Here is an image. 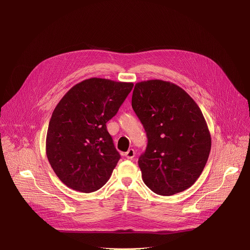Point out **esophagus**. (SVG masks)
I'll list each match as a JSON object with an SVG mask.
<instances>
[{
  "label": "esophagus",
  "mask_w": 250,
  "mask_h": 250,
  "mask_svg": "<svg viewBox=\"0 0 250 250\" xmlns=\"http://www.w3.org/2000/svg\"><path fill=\"white\" fill-rule=\"evenodd\" d=\"M125 156L127 158V159H133V157L135 156V151L133 149H128L125 153Z\"/></svg>",
  "instance_id": "obj_1"
}]
</instances>
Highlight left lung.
<instances>
[{"label": "left lung", "mask_w": 250, "mask_h": 250, "mask_svg": "<svg viewBox=\"0 0 250 250\" xmlns=\"http://www.w3.org/2000/svg\"><path fill=\"white\" fill-rule=\"evenodd\" d=\"M131 105L148 139L138 159L145 184L162 196L190 188L203 172L211 146L199 105L182 88L162 80L136 83Z\"/></svg>", "instance_id": "8db88e82"}]
</instances>
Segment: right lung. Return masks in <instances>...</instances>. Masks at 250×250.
Segmentation results:
<instances>
[{
  "label": "right lung",
  "mask_w": 250,
  "mask_h": 250,
  "mask_svg": "<svg viewBox=\"0 0 250 250\" xmlns=\"http://www.w3.org/2000/svg\"><path fill=\"white\" fill-rule=\"evenodd\" d=\"M132 83L90 78L71 88L54 109L46 135L47 159L63 184L91 193L113 173L120 153L106 130Z\"/></svg>",
  "instance_id": "1"
}]
</instances>
